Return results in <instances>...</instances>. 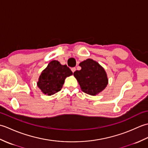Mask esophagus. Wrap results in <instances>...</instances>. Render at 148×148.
Wrapping results in <instances>:
<instances>
[{
	"instance_id": "1",
	"label": "esophagus",
	"mask_w": 148,
	"mask_h": 148,
	"mask_svg": "<svg viewBox=\"0 0 148 148\" xmlns=\"http://www.w3.org/2000/svg\"><path fill=\"white\" fill-rule=\"evenodd\" d=\"M76 67H72V68H71V71H72V72H73V73H74V72L75 71H76Z\"/></svg>"
}]
</instances>
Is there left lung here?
Returning a JSON list of instances; mask_svg holds the SVG:
<instances>
[{"label": "left lung", "instance_id": "8db88e82", "mask_svg": "<svg viewBox=\"0 0 148 148\" xmlns=\"http://www.w3.org/2000/svg\"><path fill=\"white\" fill-rule=\"evenodd\" d=\"M80 71L74 72L83 92L95 95L106 87L108 77L104 69L92 59H87L79 64Z\"/></svg>", "mask_w": 148, "mask_h": 148}]
</instances>
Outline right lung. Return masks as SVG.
Returning <instances> with one entry per match:
<instances>
[{"label": "right lung", "instance_id": "right-lung-1", "mask_svg": "<svg viewBox=\"0 0 148 148\" xmlns=\"http://www.w3.org/2000/svg\"><path fill=\"white\" fill-rule=\"evenodd\" d=\"M72 74V72L67 65L53 60L42 72L37 86L45 94L53 95L61 90L65 78Z\"/></svg>", "mask_w": 148, "mask_h": 148}]
</instances>
